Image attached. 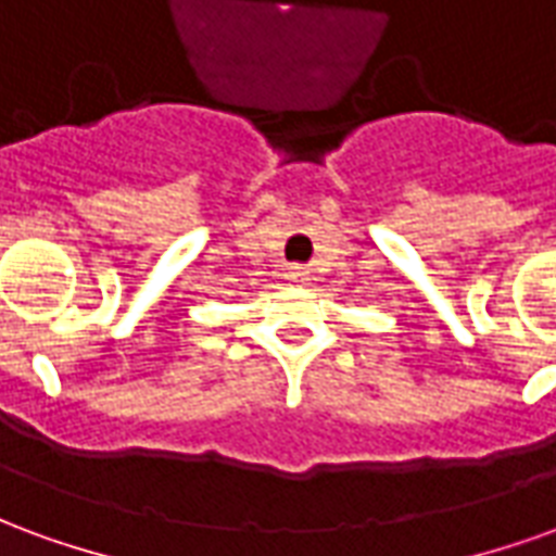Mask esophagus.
<instances>
[{"label": "esophagus", "instance_id": "esophagus-1", "mask_svg": "<svg viewBox=\"0 0 556 556\" xmlns=\"http://www.w3.org/2000/svg\"><path fill=\"white\" fill-rule=\"evenodd\" d=\"M289 279H291V282H306V279H309V270H306L303 265H291L289 267Z\"/></svg>", "mask_w": 556, "mask_h": 556}]
</instances>
